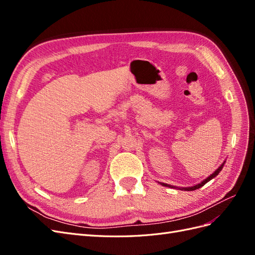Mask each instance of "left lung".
<instances>
[{"instance_id":"obj_1","label":"left lung","mask_w":255,"mask_h":255,"mask_svg":"<svg viewBox=\"0 0 255 255\" xmlns=\"http://www.w3.org/2000/svg\"><path fill=\"white\" fill-rule=\"evenodd\" d=\"M225 164H226V160L223 161L222 163V165L221 166H219L217 169H216L215 170V172L214 173H212L210 176L208 177H206L205 180H203L201 183H199V184H197V185H195V186H191V187H176V186H173V185H169V184H166V183H159L160 185H163V186H166V187H170V188H176V189H180V190H186V191H191V190H196V189H199L200 187H202L203 185H205L207 182H210L212 179H214L215 176H217L218 174H219V172L222 170V168H223V166H225Z\"/></svg>"}]
</instances>
